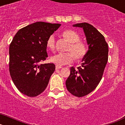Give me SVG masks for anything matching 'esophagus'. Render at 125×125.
Returning a JSON list of instances; mask_svg holds the SVG:
<instances>
[{
    "mask_svg": "<svg viewBox=\"0 0 125 125\" xmlns=\"http://www.w3.org/2000/svg\"><path fill=\"white\" fill-rule=\"evenodd\" d=\"M61 68H62L61 66H56V69H61Z\"/></svg>",
    "mask_w": 125,
    "mask_h": 125,
    "instance_id": "1",
    "label": "esophagus"
}]
</instances>
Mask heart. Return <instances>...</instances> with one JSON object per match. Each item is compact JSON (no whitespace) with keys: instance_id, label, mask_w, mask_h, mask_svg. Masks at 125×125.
<instances>
[{"instance_id":"heart-1","label":"heart","mask_w":125,"mask_h":125,"mask_svg":"<svg viewBox=\"0 0 125 125\" xmlns=\"http://www.w3.org/2000/svg\"><path fill=\"white\" fill-rule=\"evenodd\" d=\"M62 35L69 42L67 51L70 52H59L53 55L50 58L52 62L57 66H62L71 63L74 60V57L78 61L81 60L85 57L88 51V47L83 42L79 41L80 36L78 33L73 30L67 29L62 32ZM55 36L52 34L47 39L46 47L49 50L53 51L55 49Z\"/></svg>"}]
</instances>
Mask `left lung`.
Here are the masks:
<instances>
[{"label":"left lung","instance_id":"8db88e82","mask_svg":"<svg viewBox=\"0 0 125 125\" xmlns=\"http://www.w3.org/2000/svg\"><path fill=\"white\" fill-rule=\"evenodd\" d=\"M73 26L83 29L89 46L81 66L78 69L71 67L66 81L68 91L80 98L92 92L100 83L108 62V46L104 36L91 24L84 22Z\"/></svg>","mask_w":125,"mask_h":125}]
</instances>
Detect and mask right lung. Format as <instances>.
Listing matches in <instances>:
<instances>
[{"label": "right lung", "mask_w": 125, "mask_h": 125, "mask_svg": "<svg viewBox=\"0 0 125 125\" xmlns=\"http://www.w3.org/2000/svg\"><path fill=\"white\" fill-rule=\"evenodd\" d=\"M60 24L37 22L16 33L9 46V72L19 91L29 97L44 91L55 70L53 63L41 64L48 56L46 42Z\"/></svg>", "instance_id": "add662e5"}]
</instances>
